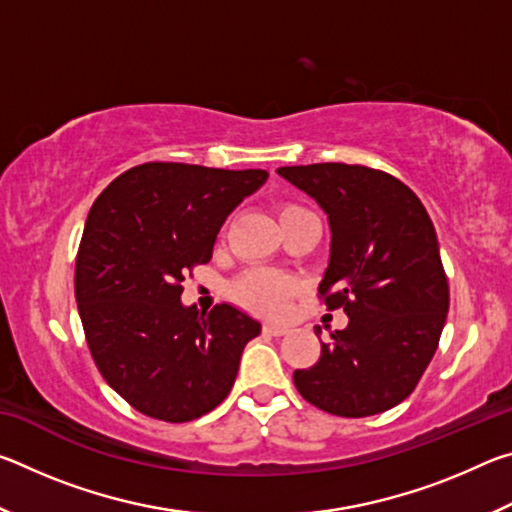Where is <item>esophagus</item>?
Listing matches in <instances>:
<instances>
[{
  "label": "esophagus",
  "instance_id": "34e87169",
  "mask_svg": "<svg viewBox=\"0 0 512 512\" xmlns=\"http://www.w3.org/2000/svg\"><path fill=\"white\" fill-rule=\"evenodd\" d=\"M264 332L271 334V336H284V334L291 332V327L289 325H277V323H266Z\"/></svg>",
  "mask_w": 512,
  "mask_h": 512
}]
</instances>
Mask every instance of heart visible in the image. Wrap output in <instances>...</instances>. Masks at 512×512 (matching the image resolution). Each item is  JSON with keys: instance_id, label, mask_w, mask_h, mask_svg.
Instances as JSON below:
<instances>
[{"instance_id": "1", "label": "heart", "mask_w": 512, "mask_h": 512, "mask_svg": "<svg viewBox=\"0 0 512 512\" xmlns=\"http://www.w3.org/2000/svg\"><path fill=\"white\" fill-rule=\"evenodd\" d=\"M305 210L298 205H287L282 214ZM280 214V216H282ZM298 291V282L291 275L280 271H268V268H253L232 282L230 293L239 305L264 316H280L287 309V302Z\"/></svg>"}]
</instances>
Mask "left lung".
I'll use <instances>...</instances> for the list:
<instances>
[{"instance_id": "1", "label": "left lung", "mask_w": 512, "mask_h": 512, "mask_svg": "<svg viewBox=\"0 0 512 512\" xmlns=\"http://www.w3.org/2000/svg\"><path fill=\"white\" fill-rule=\"evenodd\" d=\"M277 173L325 210L332 248L318 298L348 314V327L320 341L318 361L293 372V384L309 404L341 418L393 409L427 370L449 309L429 214L402 180L363 164Z\"/></svg>"}]
</instances>
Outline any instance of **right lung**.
Masks as SVG:
<instances>
[{
	"label": "right lung",
	"mask_w": 512,
	"mask_h": 512,
	"mask_svg": "<svg viewBox=\"0 0 512 512\" xmlns=\"http://www.w3.org/2000/svg\"><path fill=\"white\" fill-rule=\"evenodd\" d=\"M264 169L146 162L103 189L85 221L74 293L101 377L135 411L189 422L235 384L262 325L232 305L183 307L185 275L212 259L235 207L266 183Z\"/></svg>",
	"instance_id": "right-lung-1"
}]
</instances>
